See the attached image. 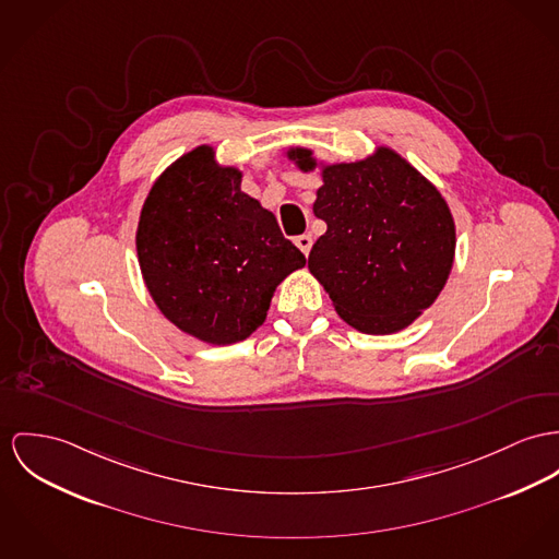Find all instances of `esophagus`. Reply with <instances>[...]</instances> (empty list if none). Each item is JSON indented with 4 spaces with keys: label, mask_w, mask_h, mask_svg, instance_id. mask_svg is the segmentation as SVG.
Instances as JSON below:
<instances>
[{
    "label": "esophagus",
    "mask_w": 559,
    "mask_h": 559,
    "mask_svg": "<svg viewBox=\"0 0 559 559\" xmlns=\"http://www.w3.org/2000/svg\"><path fill=\"white\" fill-rule=\"evenodd\" d=\"M296 247L300 249L304 255H308V253H310V249H312V238H310L308 234H301V236L296 238Z\"/></svg>",
    "instance_id": "esophagus-1"
}]
</instances>
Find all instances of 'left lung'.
<instances>
[{
    "label": "left lung",
    "mask_w": 559,
    "mask_h": 559,
    "mask_svg": "<svg viewBox=\"0 0 559 559\" xmlns=\"http://www.w3.org/2000/svg\"><path fill=\"white\" fill-rule=\"evenodd\" d=\"M301 173L317 159L289 148ZM312 204L328 231L312 245L308 270L330 294L336 312L364 334L408 328L442 292L455 258V223L421 173L395 151L323 166Z\"/></svg>",
    "instance_id": "left-lung-1"
}]
</instances>
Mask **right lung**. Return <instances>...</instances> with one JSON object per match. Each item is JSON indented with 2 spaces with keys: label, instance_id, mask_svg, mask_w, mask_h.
Instances as JSON below:
<instances>
[{
  "label": "right lung",
  "instance_id": "right-lung-1",
  "mask_svg": "<svg viewBox=\"0 0 559 559\" xmlns=\"http://www.w3.org/2000/svg\"><path fill=\"white\" fill-rule=\"evenodd\" d=\"M240 182L238 168L216 164L213 146H198L155 180L138 221L135 249L151 298L202 343L249 338L276 287L306 263Z\"/></svg>",
  "mask_w": 559,
  "mask_h": 559
}]
</instances>
